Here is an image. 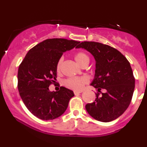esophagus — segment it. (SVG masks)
Wrapping results in <instances>:
<instances>
[{
    "label": "esophagus",
    "mask_w": 147,
    "mask_h": 147,
    "mask_svg": "<svg viewBox=\"0 0 147 147\" xmlns=\"http://www.w3.org/2000/svg\"><path fill=\"white\" fill-rule=\"evenodd\" d=\"M82 91H74V94H75V95H78V94H79V93H81V92H82Z\"/></svg>",
    "instance_id": "esophagus-1"
}]
</instances>
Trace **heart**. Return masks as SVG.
Returning a JSON list of instances; mask_svg holds the SVG:
<instances>
[{
  "label": "heart",
  "instance_id": "obj_1",
  "mask_svg": "<svg viewBox=\"0 0 147 147\" xmlns=\"http://www.w3.org/2000/svg\"><path fill=\"white\" fill-rule=\"evenodd\" d=\"M74 58H75L76 61L81 65L88 64L89 63V61H90L89 57L84 52H77L75 55V56H74ZM61 63L62 60H59L57 65V70L58 71L60 70L61 66ZM88 82V79L86 77H72L65 80L64 84L69 88H71L72 90H82L84 86L86 84H87Z\"/></svg>",
  "mask_w": 147,
  "mask_h": 147
}]
</instances>
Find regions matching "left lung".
Wrapping results in <instances>:
<instances>
[{"label": "left lung", "mask_w": 147, "mask_h": 147, "mask_svg": "<svg viewBox=\"0 0 147 147\" xmlns=\"http://www.w3.org/2000/svg\"><path fill=\"white\" fill-rule=\"evenodd\" d=\"M76 48L90 52L96 61L90 85L98 92L95 102L86 105L87 112L100 122L117 119L129 107L134 92L135 78L129 61L115 48L98 42L84 41ZM102 89L104 93L100 92Z\"/></svg>", "instance_id": "left-lung-1"}]
</instances>
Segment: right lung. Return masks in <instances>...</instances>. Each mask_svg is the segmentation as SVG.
<instances>
[{
  "label": "right lung",
  "instance_id": "1",
  "mask_svg": "<svg viewBox=\"0 0 147 147\" xmlns=\"http://www.w3.org/2000/svg\"><path fill=\"white\" fill-rule=\"evenodd\" d=\"M80 42L65 38H49L30 49L18 70V89L27 109L43 120L56 119L65 112L73 91L61 86L50 92L55 83L57 65L63 52Z\"/></svg>",
  "mask_w": 147,
  "mask_h": 147
}]
</instances>
